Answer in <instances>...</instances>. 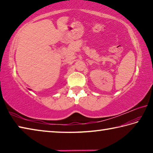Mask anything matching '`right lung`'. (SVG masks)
I'll return each instance as SVG.
<instances>
[{
    "instance_id": "obj_1",
    "label": "right lung",
    "mask_w": 153,
    "mask_h": 153,
    "mask_svg": "<svg viewBox=\"0 0 153 153\" xmlns=\"http://www.w3.org/2000/svg\"><path fill=\"white\" fill-rule=\"evenodd\" d=\"M29 90H30V89H29Z\"/></svg>"
}]
</instances>
